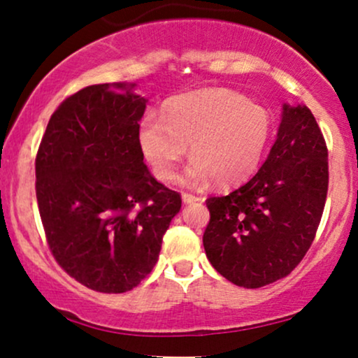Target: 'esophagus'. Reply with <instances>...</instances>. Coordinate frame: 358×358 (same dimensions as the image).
Instances as JSON below:
<instances>
[{
  "mask_svg": "<svg viewBox=\"0 0 358 358\" xmlns=\"http://www.w3.org/2000/svg\"><path fill=\"white\" fill-rule=\"evenodd\" d=\"M182 200L185 203H193V202H199V200H202V196H196V195H193V193L185 192V193H182Z\"/></svg>",
  "mask_w": 358,
  "mask_h": 358,
  "instance_id": "esophagus-1",
  "label": "esophagus"
}]
</instances>
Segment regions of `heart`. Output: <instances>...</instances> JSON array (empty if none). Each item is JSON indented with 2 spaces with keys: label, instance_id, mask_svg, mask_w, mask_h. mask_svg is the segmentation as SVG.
<instances>
[{
  "label": "heart",
  "instance_id": "1",
  "mask_svg": "<svg viewBox=\"0 0 358 358\" xmlns=\"http://www.w3.org/2000/svg\"><path fill=\"white\" fill-rule=\"evenodd\" d=\"M269 110L231 89H207L175 99L163 117L148 116L139 127V148L156 178L170 182L190 145L182 180L200 185L213 178L222 187L256 173L268 148Z\"/></svg>",
  "mask_w": 358,
  "mask_h": 358
}]
</instances>
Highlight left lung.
Listing matches in <instances>:
<instances>
[{
    "mask_svg": "<svg viewBox=\"0 0 358 358\" xmlns=\"http://www.w3.org/2000/svg\"><path fill=\"white\" fill-rule=\"evenodd\" d=\"M328 192V150L306 106H282L278 138L248 183L210 196L203 248L234 285L261 287L282 279L315 239Z\"/></svg>",
    "mask_w": 358,
    "mask_h": 358,
    "instance_id": "8db88e82",
    "label": "left lung"
}]
</instances>
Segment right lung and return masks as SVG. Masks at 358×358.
Here are the masks:
<instances>
[{
  "instance_id": "1",
  "label": "right lung",
  "mask_w": 358,
  "mask_h": 358,
  "mask_svg": "<svg viewBox=\"0 0 358 358\" xmlns=\"http://www.w3.org/2000/svg\"><path fill=\"white\" fill-rule=\"evenodd\" d=\"M134 85H89L67 97L35 159L48 248L67 274L99 293H126L151 273L182 207L180 193L156 182L143 162L148 101Z\"/></svg>"
}]
</instances>
